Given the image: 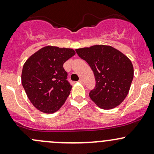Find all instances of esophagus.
Returning <instances> with one entry per match:
<instances>
[{
	"label": "esophagus",
	"mask_w": 154,
	"mask_h": 154,
	"mask_svg": "<svg viewBox=\"0 0 154 154\" xmlns=\"http://www.w3.org/2000/svg\"><path fill=\"white\" fill-rule=\"evenodd\" d=\"M79 83H81V84H84V81H83V79H79Z\"/></svg>",
	"instance_id": "34e87169"
}]
</instances>
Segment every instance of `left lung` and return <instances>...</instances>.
<instances>
[{
	"instance_id": "8db88e82",
	"label": "left lung",
	"mask_w": 154,
	"mask_h": 154,
	"mask_svg": "<svg viewBox=\"0 0 154 154\" xmlns=\"http://www.w3.org/2000/svg\"><path fill=\"white\" fill-rule=\"evenodd\" d=\"M75 51L89 64L95 75V87L89 94L92 101L103 109L120 105L128 95L134 78L130 59L115 48L103 45Z\"/></svg>"
}]
</instances>
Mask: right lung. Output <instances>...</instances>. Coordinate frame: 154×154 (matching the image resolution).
Listing matches in <instances>:
<instances>
[{
  "instance_id": "obj_1",
  "label": "right lung",
  "mask_w": 154,
  "mask_h": 154,
  "mask_svg": "<svg viewBox=\"0 0 154 154\" xmlns=\"http://www.w3.org/2000/svg\"><path fill=\"white\" fill-rule=\"evenodd\" d=\"M75 54L71 48L45 46L25 62L21 75L23 87L35 108L47 114L62 107L70 93L63 64Z\"/></svg>"
}]
</instances>
